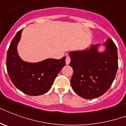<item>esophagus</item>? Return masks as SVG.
<instances>
[{"label":"esophagus","mask_w":126,"mask_h":126,"mask_svg":"<svg viewBox=\"0 0 126 126\" xmlns=\"http://www.w3.org/2000/svg\"><path fill=\"white\" fill-rule=\"evenodd\" d=\"M70 62V58L68 56H66V60H65V63H66V65H68Z\"/></svg>","instance_id":"obj_1"}]
</instances>
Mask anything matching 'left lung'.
<instances>
[{"label": "left lung", "mask_w": 126, "mask_h": 126, "mask_svg": "<svg viewBox=\"0 0 126 126\" xmlns=\"http://www.w3.org/2000/svg\"><path fill=\"white\" fill-rule=\"evenodd\" d=\"M106 50L98 51L99 45L84 50L69 52L72 67L70 84L74 93L85 99L102 96L113 83L118 70L117 48L109 38L104 43Z\"/></svg>", "instance_id": "8db88e82"}]
</instances>
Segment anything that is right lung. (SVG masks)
<instances>
[{"label": "right lung", "instance_id": "obj_1", "mask_svg": "<svg viewBox=\"0 0 126 126\" xmlns=\"http://www.w3.org/2000/svg\"><path fill=\"white\" fill-rule=\"evenodd\" d=\"M22 30L11 42L6 58V67L11 81L20 91L30 96L43 94L50 89L58 73L65 65V57L60 60L47 59L38 63L22 60L17 53V45Z\"/></svg>", "mask_w": 126, "mask_h": 126}]
</instances>
